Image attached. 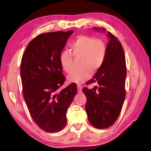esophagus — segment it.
<instances>
[{"label":"esophagus","mask_w":151,"mask_h":151,"mask_svg":"<svg viewBox=\"0 0 151 151\" xmlns=\"http://www.w3.org/2000/svg\"><path fill=\"white\" fill-rule=\"evenodd\" d=\"M77 89H78V93H82V89H83V86L80 85H77Z\"/></svg>","instance_id":"1"}]
</instances>
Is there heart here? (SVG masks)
Instances as JSON below:
<instances>
[{"instance_id":"heart-1","label":"heart","mask_w":151,"mask_h":151,"mask_svg":"<svg viewBox=\"0 0 151 151\" xmlns=\"http://www.w3.org/2000/svg\"><path fill=\"white\" fill-rule=\"evenodd\" d=\"M73 54L69 50H63L59 56L60 64L63 70L70 73L73 66V55L81 57L79 68L74 69L68 76L70 83H83L91 75V72L100 69L106 58L107 48L103 40L91 36L82 35L70 45Z\"/></svg>"}]
</instances>
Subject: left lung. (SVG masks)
<instances>
[{
  "instance_id": "8db88e82",
  "label": "left lung",
  "mask_w": 151,
  "mask_h": 151,
  "mask_svg": "<svg viewBox=\"0 0 151 151\" xmlns=\"http://www.w3.org/2000/svg\"><path fill=\"white\" fill-rule=\"evenodd\" d=\"M95 30L105 31L104 28L93 27ZM106 58L103 66L86 84L96 83L99 87L83 92L86 97L85 109L91 124L97 129H105L113 124L118 119L123 104L126 91V60L121 42L108 32Z\"/></svg>"
}]
</instances>
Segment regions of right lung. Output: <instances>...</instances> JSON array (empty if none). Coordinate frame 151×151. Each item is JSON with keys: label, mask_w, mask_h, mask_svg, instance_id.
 Listing matches in <instances>:
<instances>
[{"label": "right lung", "mask_w": 151, "mask_h": 151, "mask_svg": "<svg viewBox=\"0 0 151 151\" xmlns=\"http://www.w3.org/2000/svg\"><path fill=\"white\" fill-rule=\"evenodd\" d=\"M73 32L40 34L29 42L22 57L20 76L24 99L33 121L46 132L63 129L67 109L77 93L75 83L57 91L65 81L59 56Z\"/></svg>", "instance_id": "1"}]
</instances>
